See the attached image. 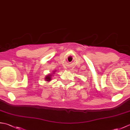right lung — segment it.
Wrapping results in <instances>:
<instances>
[{
  "label": "right lung",
  "instance_id": "right-lung-1",
  "mask_svg": "<svg viewBox=\"0 0 130 130\" xmlns=\"http://www.w3.org/2000/svg\"><path fill=\"white\" fill-rule=\"evenodd\" d=\"M51 75H48V76H46V78H45V79H46V80H47V81H50V80H51Z\"/></svg>",
  "mask_w": 130,
  "mask_h": 130
}]
</instances>
